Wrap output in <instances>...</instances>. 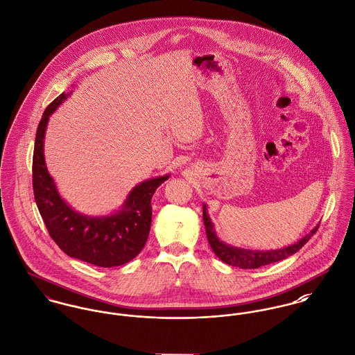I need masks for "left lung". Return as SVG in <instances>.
<instances>
[{
	"mask_svg": "<svg viewBox=\"0 0 355 355\" xmlns=\"http://www.w3.org/2000/svg\"><path fill=\"white\" fill-rule=\"evenodd\" d=\"M202 218H204V225H205V231H207L208 243L211 245V248L214 250V252L218 255L224 263L231 265V266H236V268H241V269H258L261 266L270 265L274 262L286 259L288 257L296 254L301 247L313 236V234L319 228V225H316L308 235H305L301 241H299L295 245H288V247H284V248H279V250L254 251V250H245V248L225 245L224 242H221L218 239L216 232H215L212 220L208 216L205 205L202 207Z\"/></svg>",
	"mask_w": 355,
	"mask_h": 355,
	"instance_id": "8db88e82",
	"label": "left lung"
}]
</instances>
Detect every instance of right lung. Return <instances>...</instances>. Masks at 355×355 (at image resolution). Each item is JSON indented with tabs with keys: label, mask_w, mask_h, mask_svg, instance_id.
<instances>
[{
	"label": "right lung",
	"mask_w": 355,
	"mask_h": 355,
	"mask_svg": "<svg viewBox=\"0 0 355 355\" xmlns=\"http://www.w3.org/2000/svg\"><path fill=\"white\" fill-rule=\"evenodd\" d=\"M70 96L62 93L46 108L39 123L32 159V185L37 209L50 236L71 258L100 266H120L146 245L151 227V198L170 175L140 182L123 208L110 216H86L69 207L55 187L44 161V135L50 116Z\"/></svg>",
	"instance_id": "right-lung-1"
}]
</instances>
